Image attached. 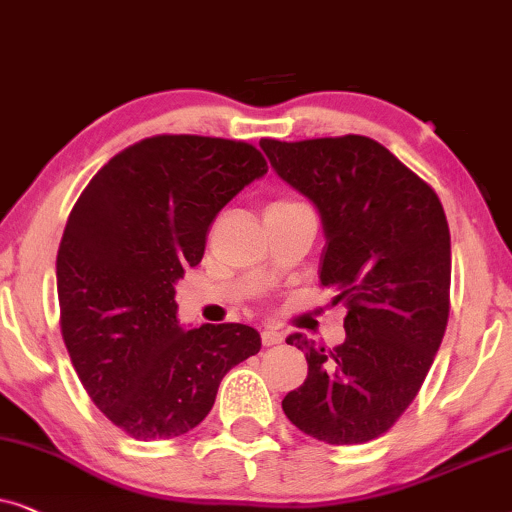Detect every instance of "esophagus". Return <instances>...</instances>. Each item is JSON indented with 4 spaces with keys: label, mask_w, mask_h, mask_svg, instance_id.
Instances as JSON below:
<instances>
[{
    "label": "esophagus",
    "mask_w": 512,
    "mask_h": 512,
    "mask_svg": "<svg viewBox=\"0 0 512 512\" xmlns=\"http://www.w3.org/2000/svg\"><path fill=\"white\" fill-rule=\"evenodd\" d=\"M283 342V335L278 330H274V327H267V330L262 332V344L264 346H276Z\"/></svg>",
    "instance_id": "obj_1"
}]
</instances>
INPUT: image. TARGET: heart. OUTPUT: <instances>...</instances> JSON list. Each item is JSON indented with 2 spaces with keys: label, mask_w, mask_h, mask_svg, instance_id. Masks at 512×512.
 <instances>
[{
  "label": "heart",
  "mask_w": 512,
  "mask_h": 512,
  "mask_svg": "<svg viewBox=\"0 0 512 512\" xmlns=\"http://www.w3.org/2000/svg\"><path fill=\"white\" fill-rule=\"evenodd\" d=\"M274 206H281V203H274Z\"/></svg>",
  "instance_id": "b5f03b06"
}]
</instances>
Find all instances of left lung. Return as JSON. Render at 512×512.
Segmentation results:
<instances>
[{
    "label": "left lung",
    "mask_w": 512,
    "mask_h": 512,
    "mask_svg": "<svg viewBox=\"0 0 512 512\" xmlns=\"http://www.w3.org/2000/svg\"><path fill=\"white\" fill-rule=\"evenodd\" d=\"M271 168L320 215V283L346 306L335 349L295 332L309 374L283 398L299 431L327 445L386 433L419 393L449 316L452 245L438 194L363 135L262 140Z\"/></svg>",
    "instance_id": "obj_1"
}]
</instances>
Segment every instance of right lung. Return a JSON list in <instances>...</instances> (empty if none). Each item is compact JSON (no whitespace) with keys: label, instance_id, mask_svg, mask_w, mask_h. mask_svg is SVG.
Returning <instances> with one entry per match:
<instances>
[{"label":"right lung","instance_id":"add662e5","mask_svg":"<svg viewBox=\"0 0 512 512\" xmlns=\"http://www.w3.org/2000/svg\"><path fill=\"white\" fill-rule=\"evenodd\" d=\"M264 175L248 142L156 135L74 203L56 260L60 330L95 407L135 440L199 426L224 374L262 349L250 325L182 327L175 283L201 262L217 213Z\"/></svg>","mask_w":512,"mask_h":512}]
</instances>
